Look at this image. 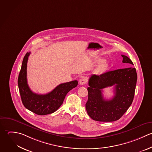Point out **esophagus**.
<instances>
[{
	"mask_svg": "<svg viewBox=\"0 0 152 152\" xmlns=\"http://www.w3.org/2000/svg\"><path fill=\"white\" fill-rule=\"evenodd\" d=\"M86 80L85 79V78H81L80 80H79V84L81 85H83L85 84L86 83Z\"/></svg>",
	"mask_w": 152,
	"mask_h": 152,
	"instance_id": "34e87169",
	"label": "esophagus"
}]
</instances>
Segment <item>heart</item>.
Masks as SVG:
<instances>
[{"label": "heart", "mask_w": 152, "mask_h": 152, "mask_svg": "<svg viewBox=\"0 0 152 152\" xmlns=\"http://www.w3.org/2000/svg\"><path fill=\"white\" fill-rule=\"evenodd\" d=\"M108 67V63L105 60H102V62L98 66L96 70V72L99 75L102 74L107 70Z\"/></svg>", "instance_id": "1"}]
</instances>
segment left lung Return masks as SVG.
I'll return each mask as SVG.
<instances>
[{
    "instance_id": "1",
    "label": "left lung",
    "mask_w": 152,
    "mask_h": 152,
    "mask_svg": "<svg viewBox=\"0 0 152 152\" xmlns=\"http://www.w3.org/2000/svg\"><path fill=\"white\" fill-rule=\"evenodd\" d=\"M123 63L134 65L126 56L121 55ZM137 75L134 67H129L92 75L89 79L88 99L86 110L94 120L111 122L119 120L132 105L136 89ZM115 86V96L111 100L104 99L103 89Z\"/></svg>"
}]
</instances>
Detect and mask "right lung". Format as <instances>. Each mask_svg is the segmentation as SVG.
<instances>
[{
  "label": "right lung",
  "instance_id": "obj_1",
  "mask_svg": "<svg viewBox=\"0 0 152 152\" xmlns=\"http://www.w3.org/2000/svg\"><path fill=\"white\" fill-rule=\"evenodd\" d=\"M30 52L23 57L18 79L19 91L24 107L32 113L44 115L56 111L61 105L67 94L77 86V80L61 83L51 92L39 95L34 93L29 88L26 78V67Z\"/></svg>",
  "mask_w": 152,
  "mask_h": 152
}]
</instances>
